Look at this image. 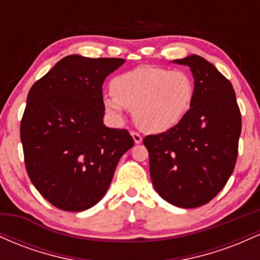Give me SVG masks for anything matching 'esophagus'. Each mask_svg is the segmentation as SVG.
<instances>
[{"label": "esophagus", "mask_w": 260, "mask_h": 260, "mask_svg": "<svg viewBox=\"0 0 260 260\" xmlns=\"http://www.w3.org/2000/svg\"><path fill=\"white\" fill-rule=\"evenodd\" d=\"M131 134H132V137H133V139H134V143H136V144H140V143H142L143 137L140 136L139 133H137V132H132Z\"/></svg>", "instance_id": "obj_1"}]
</instances>
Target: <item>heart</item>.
<instances>
[{"instance_id":"obj_1","label":"heart","mask_w":260,"mask_h":260,"mask_svg":"<svg viewBox=\"0 0 260 260\" xmlns=\"http://www.w3.org/2000/svg\"><path fill=\"white\" fill-rule=\"evenodd\" d=\"M113 96L104 99L105 110L121 118L133 110L137 126L148 133H164L182 121L196 95L194 80L183 70L139 66L112 79Z\"/></svg>"}]
</instances>
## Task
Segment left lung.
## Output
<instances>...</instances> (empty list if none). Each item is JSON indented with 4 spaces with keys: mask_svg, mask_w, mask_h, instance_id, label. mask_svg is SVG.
I'll return each mask as SVG.
<instances>
[{
    "mask_svg": "<svg viewBox=\"0 0 260 260\" xmlns=\"http://www.w3.org/2000/svg\"><path fill=\"white\" fill-rule=\"evenodd\" d=\"M174 63L188 66L194 78L192 106L178 124L147 136L150 177L159 196L180 208L207 204L234 172L241 136V112L232 84L198 55Z\"/></svg>",
    "mask_w": 260,
    "mask_h": 260,
    "instance_id": "left-lung-1",
    "label": "left lung"
}]
</instances>
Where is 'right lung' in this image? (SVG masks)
Returning a JSON list of instances; mask_svg holds the SVG:
<instances>
[{
  "label": "right lung",
  "instance_id": "1",
  "mask_svg": "<svg viewBox=\"0 0 260 260\" xmlns=\"http://www.w3.org/2000/svg\"><path fill=\"white\" fill-rule=\"evenodd\" d=\"M124 62L66 56L29 90L20 122L26 172L61 210L83 211L99 203L118 160L134 145L127 129L103 121V83Z\"/></svg>",
  "mask_w": 260,
  "mask_h": 260
}]
</instances>
